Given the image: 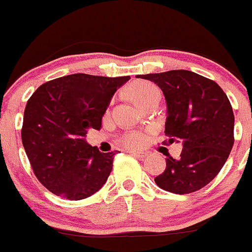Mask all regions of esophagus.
<instances>
[{
  "mask_svg": "<svg viewBox=\"0 0 252 252\" xmlns=\"http://www.w3.org/2000/svg\"><path fill=\"white\" fill-rule=\"evenodd\" d=\"M129 153H130L131 156L139 158V159H143V158L147 157V153L143 151H129Z\"/></svg>",
  "mask_w": 252,
  "mask_h": 252,
  "instance_id": "esophagus-1",
  "label": "esophagus"
}]
</instances>
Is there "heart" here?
Listing matches in <instances>:
<instances>
[{
  "instance_id": "heart-1",
  "label": "heart",
  "mask_w": 252,
  "mask_h": 252,
  "mask_svg": "<svg viewBox=\"0 0 252 252\" xmlns=\"http://www.w3.org/2000/svg\"><path fill=\"white\" fill-rule=\"evenodd\" d=\"M126 95L129 99L137 105V106L145 107L151 101L160 99V91L156 85L149 81H136L126 88ZM146 141V134L142 131L134 130L129 131L122 137V143L126 147L136 148L143 145Z\"/></svg>"
}]
</instances>
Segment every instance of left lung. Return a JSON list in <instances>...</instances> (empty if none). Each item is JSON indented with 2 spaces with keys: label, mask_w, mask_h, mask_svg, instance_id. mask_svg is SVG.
<instances>
[{
  "label": "left lung",
  "mask_w": 252,
  "mask_h": 252,
  "mask_svg": "<svg viewBox=\"0 0 252 252\" xmlns=\"http://www.w3.org/2000/svg\"><path fill=\"white\" fill-rule=\"evenodd\" d=\"M159 86L166 100L165 134L182 142L181 157L166 158L154 178L166 191L190 193L215 178L233 147L234 115L227 95L213 80L189 70L136 75Z\"/></svg>",
  "instance_id": "1"
}]
</instances>
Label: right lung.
Returning <instances> with one entry per match:
<instances>
[{"label":"right lung","instance_id":"obj_1","mask_svg":"<svg viewBox=\"0 0 252 252\" xmlns=\"http://www.w3.org/2000/svg\"><path fill=\"white\" fill-rule=\"evenodd\" d=\"M129 79L71 74L45 82L29 99L21 139L49 191L77 201L106 183L116 152L101 153L85 137L88 129H100L113 94Z\"/></svg>","mask_w":252,"mask_h":252}]
</instances>
